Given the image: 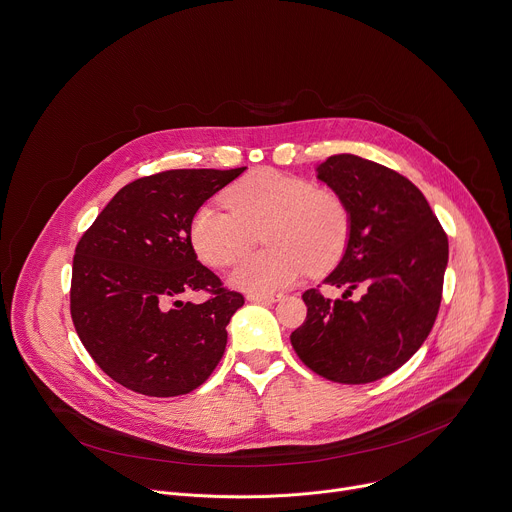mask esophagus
Here are the masks:
<instances>
[{"instance_id": "esophagus-1", "label": "esophagus", "mask_w": 512, "mask_h": 512, "mask_svg": "<svg viewBox=\"0 0 512 512\" xmlns=\"http://www.w3.org/2000/svg\"><path fill=\"white\" fill-rule=\"evenodd\" d=\"M248 301L252 303H274L278 299V295H264V293H248L246 295Z\"/></svg>"}]
</instances>
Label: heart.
Listing matches in <instances>:
<instances>
[{"label":"heart","instance_id":"b5f03b06","mask_svg":"<svg viewBox=\"0 0 512 512\" xmlns=\"http://www.w3.org/2000/svg\"><path fill=\"white\" fill-rule=\"evenodd\" d=\"M225 205L205 203L191 219V242L211 266L232 264L264 230L266 252L238 260L230 282L250 293H272L342 256L350 236V211L331 189L311 181L258 168L225 191Z\"/></svg>","mask_w":512,"mask_h":512}]
</instances>
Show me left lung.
<instances>
[{
	"label": "left lung",
	"instance_id": "1",
	"mask_svg": "<svg viewBox=\"0 0 512 512\" xmlns=\"http://www.w3.org/2000/svg\"><path fill=\"white\" fill-rule=\"evenodd\" d=\"M317 179L350 211L344 256L323 280L344 295L331 301L305 291L307 319L291 344L327 380L374 382L399 370L427 339L441 303L447 236L423 193L378 162L335 154L317 166ZM358 286L365 295L352 302Z\"/></svg>",
	"mask_w": 512,
	"mask_h": 512
}]
</instances>
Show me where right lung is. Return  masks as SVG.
<instances>
[{"instance_id":"right-lung-1","label":"right lung","mask_w":512,"mask_h":512,"mask_svg":"<svg viewBox=\"0 0 512 512\" xmlns=\"http://www.w3.org/2000/svg\"><path fill=\"white\" fill-rule=\"evenodd\" d=\"M246 170L179 168L120 189L75 248L71 317L95 364L146 396H179L219 364L244 297L197 260L195 211ZM207 290L197 306L185 292Z\"/></svg>"}]
</instances>
